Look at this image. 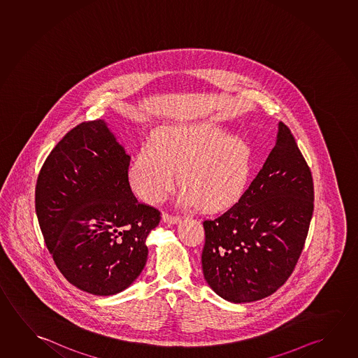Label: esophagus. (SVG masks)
Masks as SVG:
<instances>
[{
    "label": "esophagus",
    "instance_id": "1",
    "mask_svg": "<svg viewBox=\"0 0 358 358\" xmlns=\"http://www.w3.org/2000/svg\"><path fill=\"white\" fill-rule=\"evenodd\" d=\"M180 220V217L177 215H169V213H162V222L167 224H176Z\"/></svg>",
    "mask_w": 358,
    "mask_h": 358
}]
</instances>
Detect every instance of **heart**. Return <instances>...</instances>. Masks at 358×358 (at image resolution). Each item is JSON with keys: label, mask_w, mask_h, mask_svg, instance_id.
<instances>
[{"label": "heart", "mask_w": 358, "mask_h": 358, "mask_svg": "<svg viewBox=\"0 0 358 358\" xmlns=\"http://www.w3.org/2000/svg\"><path fill=\"white\" fill-rule=\"evenodd\" d=\"M252 166V149L244 138L217 122L201 121L159 127L132 161L129 178L141 199L156 202L180 169L182 203L220 210L242 196Z\"/></svg>", "instance_id": "obj_1"}]
</instances>
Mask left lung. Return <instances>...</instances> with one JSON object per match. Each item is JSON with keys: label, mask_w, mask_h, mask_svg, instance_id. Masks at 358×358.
<instances>
[{"label": "left lung", "mask_w": 358, "mask_h": 358, "mask_svg": "<svg viewBox=\"0 0 358 358\" xmlns=\"http://www.w3.org/2000/svg\"><path fill=\"white\" fill-rule=\"evenodd\" d=\"M313 212L311 171L280 121L275 146L247 191L203 222L202 269L210 289L234 303L274 294L303 252Z\"/></svg>", "instance_id": "8db88e82"}]
</instances>
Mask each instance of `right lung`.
I'll return each instance as SVG.
<instances>
[{"mask_svg": "<svg viewBox=\"0 0 358 358\" xmlns=\"http://www.w3.org/2000/svg\"><path fill=\"white\" fill-rule=\"evenodd\" d=\"M130 156L104 120L57 143L36 185V213L55 265L83 292L109 296L138 279L159 212L131 192Z\"/></svg>", "mask_w": 358, "mask_h": 358, "instance_id": "right-lung-1", "label": "right lung"}]
</instances>
